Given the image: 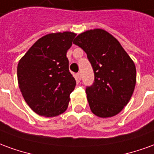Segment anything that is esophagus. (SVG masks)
Here are the masks:
<instances>
[{
	"mask_svg": "<svg viewBox=\"0 0 154 154\" xmlns=\"http://www.w3.org/2000/svg\"><path fill=\"white\" fill-rule=\"evenodd\" d=\"M77 77L78 80H81V79H82V74H81L80 72H78V73L77 74Z\"/></svg>",
	"mask_w": 154,
	"mask_h": 154,
	"instance_id": "obj_1",
	"label": "esophagus"
}]
</instances>
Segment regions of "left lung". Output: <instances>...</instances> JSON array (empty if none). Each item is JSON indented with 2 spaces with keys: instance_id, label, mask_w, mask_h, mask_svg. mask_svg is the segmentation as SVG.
<instances>
[{
  "instance_id": "1",
  "label": "left lung",
  "mask_w": 154,
  "mask_h": 154,
  "mask_svg": "<svg viewBox=\"0 0 154 154\" xmlns=\"http://www.w3.org/2000/svg\"><path fill=\"white\" fill-rule=\"evenodd\" d=\"M73 44L87 54L95 73L86 88L91 112L100 118L119 114L132 97L136 84L134 61L113 35L102 29L81 33Z\"/></svg>"
}]
</instances>
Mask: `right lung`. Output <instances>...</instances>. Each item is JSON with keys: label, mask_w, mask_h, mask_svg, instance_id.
Instances as JSON below:
<instances>
[{"label": "right lung", "mask_w": 154, "mask_h": 154, "mask_svg": "<svg viewBox=\"0 0 154 154\" xmlns=\"http://www.w3.org/2000/svg\"><path fill=\"white\" fill-rule=\"evenodd\" d=\"M76 35L69 31L44 35L19 61V87L39 116L54 117L67 109L76 80L69 72L67 52Z\"/></svg>", "instance_id": "right-lung-1"}]
</instances>
